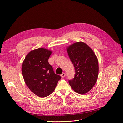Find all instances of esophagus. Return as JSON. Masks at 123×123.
I'll list each match as a JSON object with an SVG mask.
<instances>
[{
  "mask_svg": "<svg viewBox=\"0 0 123 123\" xmlns=\"http://www.w3.org/2000/svg\"><path fill=\"white\" fill-rule=\"evenodd\" d=\"M65 76H66V73H63V74H61V77L62 78H64Z\"/></svg>",
  "mask_w": 123,
  "mask_h": 123,
  "instance_id": "34e87169",
  "label": "esophagus"
}]
</instances>
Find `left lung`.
Masks as SVG:
<instances>
[{
  "label": "left lung",
  "instance_id": "left-lung-1",
  "mask_svg": "<svg viewBox=\"0 0 123 123\" xmlns=\"http://www.w3.org/2000/svg\"><path fill=\"white\" fill-rule=\"evenodd\" d=\"M75 69V76L69 81L72 89L79 94H85L92 89L97 80L99 65L92 49L82 42H78L67 48Z\"/></svg>",
  "mask_w": 123,
  "mask_h": 123
}]
</instances>
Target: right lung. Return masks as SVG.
<instances>
[{
	"label": "right lung",
	"instance_id": "add662e5",
	"mask_svg": "<svg viewBox=\"0 0 123 123\" xmlns=\"http://www.w3.org/2000/svg\"><path fill=\"white\" fill-rule=\"evenodd\" d=\"M52 52L44 48L35 49L28 53L22 64L25 83L33 93L40 97L51 95L61 78L55 74L48 62Z\"/></svg>",
	"mask_w": 123,
	"mask_h": 123
}]
</instances>
